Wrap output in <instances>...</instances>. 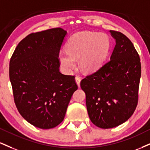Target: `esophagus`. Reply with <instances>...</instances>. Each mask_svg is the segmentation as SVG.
<instances>
[{
    "label": "esophagus",
    "instance_id": "obj_1",
    "mask_svg": "<svg viewBox=\"0 0 150 150\" xmlns=\"http://www.w3.org/2000/svg\"><path fill=\"white\" fill-rule=\"evenodd\" d=\"M75 81H76V83L78 85V87L80 86V81H81V77L80 76H76L75 77Z\"/></svg>",
    "mask_w": 150,
    "mask_h": 150
}]
</instances>
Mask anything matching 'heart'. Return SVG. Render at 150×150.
Wrapping results in <instances>:
<instances>
[{"label":"heart","instance_id":"obj_1","mask_svg":"<svg viewBox=\"0 0 150 150\" xmlns=\"http://www.w3.org/2000/svg\"><path fill=\"white\" fill-rule=\"evenodd\" d=\"M67 51L59 53L63 68L71 71L80 59V67L86 73H93L101 67L110 49V40L105 35L93 32H81L68 40Z\"/></svg>","mask_w":150,"mask_h":150}]
</instances>
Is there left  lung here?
<instances>
[{
    "label": "left lung",
    "mask_w": 150,
    "mask_h": 150,
    "mask_svg": "<svg viewBox=\"0 0 150 150\" xmlns=\"http://www.w3.org/2000/svg\"><path fill=\"white\" fill-rule=\"evenodd\" d=\"M110 33L116 42L110 60L80 82L90 120L101 129L116 127L132 116L141 76L140 57L131 41L121 32Z\"/></svg>",
    "instance_id": "1"
}]
</instances>
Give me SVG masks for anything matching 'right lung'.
Returning <instances> with one entry per match:
<instances>
[{
	"mask_svg": "<svg viewBox=\"0 0 150 150\" xmlns=\"http://www.w3.org/2000/svg\"><path fill=\"white\" fill-rule=\"evenodd\" d=\"M67 32L54 28L32 33L19 42L10 61L14 103L34 127L54 128L64 120L77 89L74 75L59 71V52Z\"/></svg>",
	"mask_w": 150,
	"mask_h": 150,
	"instance_id": "add662e5",
	"label": "right lung"
}]
</instances>
